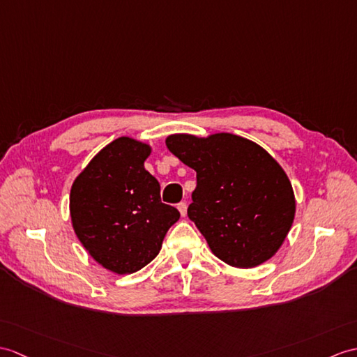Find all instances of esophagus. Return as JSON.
<instances>
[{"mask_svg":"<svg viewBox=\"0 0 357 357\" xmlns=\"http://www.w3.org/2000/svg\"><path fill=\"white\" fill-rule=\"evenodd\" d=\"M178 210H179V213H181V216L185 218V214H187V204H185V202H179V204H178Z\"/></svg>","mask_w":357,"mask_h":357,"instance_id":"1","label":"esophagus"}]
</instances>
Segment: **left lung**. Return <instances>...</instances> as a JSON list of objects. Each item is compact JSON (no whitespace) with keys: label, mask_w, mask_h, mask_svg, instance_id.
<instances>
[{"label":"left lung","mask_w":357,"mask_h":357,"mask_svg":"<svg viewBox=\"0 0 357 357\" xmlns=\"http://www.w3.org/2000/svg\"><path fill=\"white\" fill-rule=\"evenodd\" d=\"M169 151L196 172L187 214L213 254L234 268H254L283 245L295 218L292 184L254 141L233 134H176Z\"/></svg>","instance_id":"1"}]
</instances>
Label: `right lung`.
Returning a JSON list of instances; mask_svg holds the SVG:
<instances>
[{"label": "right lung", "instance_id": "add662e5", "mask_svg": "<svg viewBox=\"0 0 357 357\" xmlns=\"http://www.w3.org/2000/svg\"><path fill=\"white\" fill-rule=\"evenodd\" d=\"M151 147L129 137L103 147L74 181L73 228L103 268L132 273L158 255L169 228L179 219L162 204L160 182L144 169Z\"/></svg>", "mask_w": 357, "mask_h": 357}]
</instances>
